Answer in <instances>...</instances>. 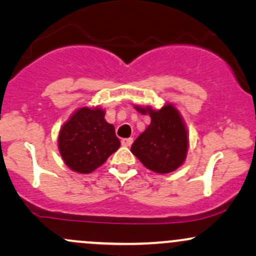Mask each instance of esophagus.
I'll use <instances>...</instances> for the list:
<instances>
[{
    "instance_id": "34e87169",
    "label": "esophagus",
    "mask_w": 256,
    "mask_h": 256,
    "mask_svg": "<svg viewBox=\"0 0 256 256\" xmlns=\"http://www.w3.org/2000/svg\"><path fill=\"white\" fill-rule=\"evenodd\" d=\"M132 142H134V138H122V144L124 146H130L132 144Z\"/></svg>"
}]
</instances>
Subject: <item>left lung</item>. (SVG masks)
Wrapping results in <instances>:
<instances>
[{
  "mask_svg": "<svg viewBox=\"0 0 256 256\" xmlns=\"http://www.w3.org/2000/svg\"><path fill=\"white\" fill-rule=\"evenodd\" d=\"M150 116V125L131 146L132 154L146 168L156 173H170L184 162L188 152V132L178 110L166 104L160 110L137 107Z\"/></svg>",
  "mask_w": 256,
  "mask_h": 256,
  "instance_id": "obj_1",
  "label": "left lung"
}]
</instances>
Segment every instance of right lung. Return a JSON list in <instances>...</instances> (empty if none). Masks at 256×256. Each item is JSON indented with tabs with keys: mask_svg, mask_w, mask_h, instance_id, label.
Returning <instances> with one entry per match:
<instances>
[{
	"mask_svg": "<svg viewBox=\"0 0 256 256\" xmlns=\"http://www.w3.org/2000/svg\"><path fill=\"white\" fill-rule=\"evenodd\" d=\"M120 140L114 126L104 120V110H78L58 134V149L64 164L79 173H90L116 152Z\"/></svg>",
	"mask_w": 256,
	"mask_h": 256,
	"instance_id": "right-lung-1",
	"label": "right lung"
}]
</instances>
